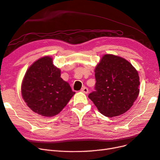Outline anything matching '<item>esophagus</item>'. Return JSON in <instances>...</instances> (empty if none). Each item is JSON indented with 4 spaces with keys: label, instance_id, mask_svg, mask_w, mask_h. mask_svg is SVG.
<instances>
[{
    "label": "esophagus",
    "instance_id": "obj_1",
    "mask_svg": "<svg viewBox=\"0 0 160 160\" xmlns=\"http://www.w3.org/2000/svg\"><path fill=\"white\" fill-rule=\"evenodd\" d=\"M82 92H83V93H85V94H87V93H88V92H89V90H88V89L86 88V87H83V88L81 89V90Z\"/></svg>",
    "mask_w": 160,
    "mask_h": 160
}]
</instances>
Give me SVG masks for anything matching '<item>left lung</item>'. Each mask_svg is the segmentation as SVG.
<instances>
[{
    "label": "left lung",
    "instance_id": "1",
    "mask_svg": "<svg viewBox=\"0 0 160 160\" xmlns=\"http://www.w3.org/2000/svg\"><path fill=\"white\" fill-rule=\"evenodd\" d=\"M94 91L89 94L99 112L112 118L126 112L139 95V77L132 65L122 57L105 55L95 69Z\"/></svg>",
    "mask_w": 160,
    "mask_h": 160
}]
</instances>
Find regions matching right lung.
Segmentation results:
<instances>
[{
  "label": "right lung",
  "instance_id": "obj_1",
  "mask_svg": "<svg viewBox=\"0 0 160 160\" xmlns=\"http://www.w3.org/2000/svg\"><path fill=\"white\" fill-rule=\"evenodd\" d=\"M23 99L34 112L52 117L63 109L75 94L61 71L53 65L52 58L44 57L28 68L22 81Z\"/></svg>",
  "mask_w": 160,
  "mask_h": 160
}]
</instances>
